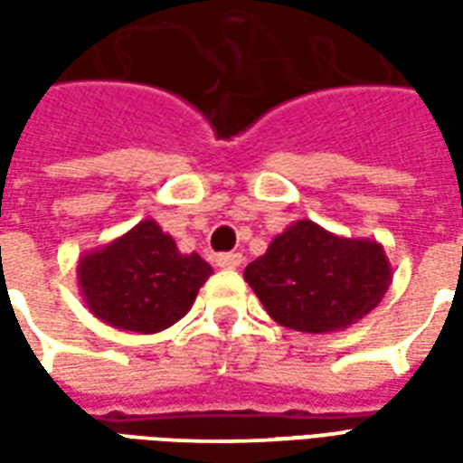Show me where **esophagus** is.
<instances>
[{"mask_svg":"<svg viewBox=\"0 0 463 463\" xmlns=\"http://www.w3.org/2000/svg\"><path fill=\"white\" fill-rule=\"evenodd\" d=\"M242 262V255L241 252H222L215 258V265L222 268V270H235V268H241Z\"/></svg>","mask_w":463,"mask_h":463,"instance_id":"obj_1","label":"esophagus"}]
</instances>
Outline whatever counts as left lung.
<instances>
[{"instance_id": "8db88e82", "label": "left lung", "mask_w": 463, "mask_h": 463, "mask_svg": "<svg viewBox=\"0 0 463 463\" xmlns=\"http://www.w3.org/2000/svg\"><path fill=\"white\" fill-rule=\"evenodd\" d=\"M245 282L278 325L327 335L377 307L389 290L392 265L382 242L295 221L245 268Z\"/></svg>"}]
</instances>
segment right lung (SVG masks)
<instances>
[{
    "instance_id": "add662e5",
    "label": "right lung",
    "mask_w": 463,
    "mask_h": 463,
    "mask_svg": "<svg viewBox=\"0 0 463 463\" xmlns=\"http://www.w3.org/2000/svg\"><path fill=\"white\" fill-rule=\"evenodd\" d=\"M211 275L198 252L183 255L151 218L84 252L76 265L86 307L116 330L138 335L168 330L185 317Z\"/></svg>"
}]
</instances>
